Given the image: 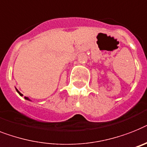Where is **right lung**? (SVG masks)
<instances>
[{
	"instance_id": "right-lung-1",
	"label": "right lung",
	"mask_w": 147,
	"mask_h": 147,
	"mask_svg": "<svg viewBox=\"0 0 147 147\" xmlns=\"http://www.w3.org/2000/svg\"><path fill=\"white\" fill-rule=\"evenodd\" d=\"M16 92H17L19 93V95H20V96H23V94H22V93L20 92H19V91L18 90V89H17L16 88ZM25 99H26V100H30V101H31V100H30V98H29L28 97H25Z\"/></svg>"
}]
</instances>
